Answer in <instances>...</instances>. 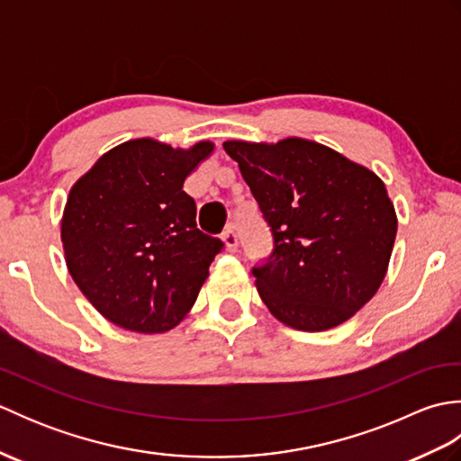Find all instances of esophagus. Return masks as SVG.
<instances>
[{
    "instance_id": "obj_1",
    "label": "esophagus",
    "mask_w": 461,
    "mask_h": 461,
    "mask_svg": "<svg viewBox=\"0 0 461 461\" xmlns=\"http://www.w3.org/2000/svg\"><path fill=\"white\" fill-rule=\"evenodd\" d=\"M221 240L225 241V246H228L230 251H236L238 249V233H236V230H233V228L225 230Z\"/></svg>"
}]
</instances>
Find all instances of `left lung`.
<instances>
[{
  "instance_id": "left-lung-1",
  "label": "left lung",
  "mask_w": 461,
  "mask_h": 461,
  "mask_svg": "<svg viewBox=\"0 0 461 461\" xmlns=\"http://www.w3.org/2000/svg\"><path fill=\"white\" fill-rule=\"evenodd\" d=\"M269 225L273 249L251 269L271 315L327 330L375 297L396 240V212L375 172L305 139L223 142Z\"/></svg>"
}]
</instances>
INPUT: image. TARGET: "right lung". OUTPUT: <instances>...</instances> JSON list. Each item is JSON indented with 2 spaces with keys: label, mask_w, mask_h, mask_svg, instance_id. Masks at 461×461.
Segmentation results:
<instances>
[{
  "label": "right lung",
  "mask_w": 461,
  "mask_h": 461,
  "mask_svg": "<svg viewBox=\"0 0 461 461\" xmlns=\"http://www.w3.org/2000/svg\"><path fill=\"white\" fill-rule=\"evenodd\" d=\"M212 142L190 150L152 139L103 154L68 192L61 240L68 273L114 325L164 332L188 315L223 241L195 225L184 180Z\"/></svg>",
  "instance_id": "add662e5"
}]
</instances>
